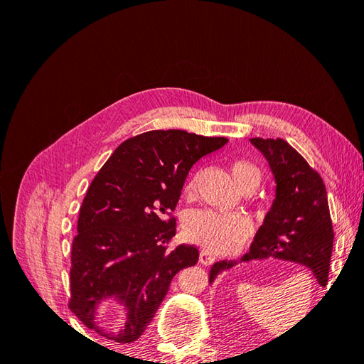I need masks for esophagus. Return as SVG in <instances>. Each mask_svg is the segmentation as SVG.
<instances>
[{"label": "esophagus", "instance_id": "obj_1", "mask_svg": "<svg viewBox=\"0 0 364 364\" xmlns=\"http://www.w3.org/2000/svg\"><path fill=\"white\" fill-rule=\"evenodd\" d=\"M200 262L203 264V266H213V264L215 262V257L213 255V253H209L206 250L200 252Z\"/></svg>", "mask_w": 364, "mask_h": 364}]
</instances>
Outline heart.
<instances>
[{
  "label": "heart",
  "mask_w": 364,
  "mask_h": 364,
  "mask_svg": "<svg viewBox=\"0 0 364 364\" xmlns=\"http://www.w3.org/2000/svg\"><path fill=\"white\" fill-rule=\"evenodd\" d=\"M230 174L241 191L255 190L261 181L259 168L245 159L230 162ZM196 183L197 176H191L185 183V193L191 196L196 191ZM183 230L186 238L206 250L229 253L246 243L252 234V222L243 214H220L199 209L185 217Z\"/></svg>",
  "instance_id": "obj_1"
}]
</instances>
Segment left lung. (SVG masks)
<instances>
[{"label":"left lung","mask_w":364,"mask_h":364,"mask_svg":"<svg viewBox=\"0 0 364 364\" xmlns=\"http://www.w3.org/2000/svg\"><path fill=\"white\" fill-rule=\"evenodd\" d=\"M250 142L269 161L277 181V197L258 229L250 252L238 261L270 257L293 261L313 270L325 287L334 229L321 174L287 141L252 138ZM234 264L237 259L215 262L209 272V282Z\"/></svg>","instance_id":"obj_1"}]
</instances>
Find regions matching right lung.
I'll use <instances>...</instances> for the list:
<instances>
[{"label": "right lung", "instance_id": "add662e5", "mask_svg": "<svg viewBox=\"0 0 364 364\" xmlns=\"http://www.w3.org/2000/svg\"><path fill=\"white\" fill-rule=\"evenodd\" d=\"M228 138L185 130H150L117 147L86 191L71 247L68 308L97 333L98 301L115 296L127 308L115 341L136 340L155 316L174 274L199 259V249L170 243L173 211L186 174Z\"/></svg>", "mask_w": 364, "mask_h": 364}]
</instances>
